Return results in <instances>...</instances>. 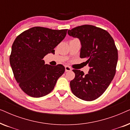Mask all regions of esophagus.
I'll return each instance as SVG.
<instances>
[{
	"label": "esophagus",
	"instance_id": "1",
	"mask_svg": "<svg viewBox=\"0 0 130 130\" xmlns=\"http://www.w3.org/2000/svg\"><path fill=\"white\" fill-rule=\"evenodd\" d=\"M65 70H66V72H70V71L72 70V69H71L70 67L68 66H66Z\"/></svg>",
	"mask_w": 130,
	"mask_h": 130
}]
</instances>
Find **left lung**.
Listing matches in <instances>:
<instances>
[{
	"mask_svg": "<svg viewBox=\"0 0 130 130\" xmlns=\"http://www.w3.org/2000/svg\"><path fill=\"white\" fill-rule=\"evenodd\" d=\"M70 36L79 38L80 57L90 67L88 73L73 70L75 77L70 81L72 93L78 98L92 101L100 97L111 83L116 72L118 50L114 41L106 30L84 25L69 30Z\"/></svg>",
	"mask_w": 130,
	"mask_h": 130,
	"instance_id": "left-lung-1",
	"label": "left lung"
}]
</instances>
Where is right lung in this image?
<instances>
[{"label":"right lung","mask_w":130,"mask_h":130,"mask_svg":"<svg viewBox=\"0 0 130 130\" xmlns=\"http://www.w3.org/2000/svg\"><path fill=\"white\" fill-rule=\"evenodd\" d=\"M67 29L35 26L19 34L14 41L10 64L14 77L26 94L34 98L45 96L53 90L64 73L63 65L45 64L43 60L65 38Z\"/></svg>","instance_id":"obj_1"}]
</instances>
